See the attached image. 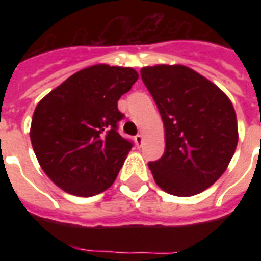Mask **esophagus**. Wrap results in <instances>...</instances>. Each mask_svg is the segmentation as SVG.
Here are the masks:
<instances>
[{
    "mask_svg": "<svg viewBox=\"0 0 261 261\" xmlns=\"http://www.w3.org/2000/svg\"><path fill=\"white\" fill-rule=\"evenodd\" d=\"M135 142H137V146H138V147L142 146V142H143V135H142V134L135 135Z\"/></svg>",
    "mask_w": 261,
    "mask_h": 261,
    "instance_id": "obj_1",
    "label": "esophagus"
}]
</instances>
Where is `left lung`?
<instances>
[{"label":"left lung","instance_id":"obj_1","mask_svg":"<svg viewBox=\"0 0 261 261\" xmlns=\"http://www.w3.org/2000/svg\"><path fill=\"white\" fill-rule=\"evenodd\" d=\"M165 128V151L149 163L165 192L192 196L213 186L226 171L239 142L233 104L217 85L182 65L141 70Z\"/></svg>","mask_w":261,"mask_h":261}]
</instances>
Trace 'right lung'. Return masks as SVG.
<instances>
[{"mask_svg":"<svg viewBox=\"0 0 261 261\" xmlns=\"http://www.w3.org/2000/svg\"><path fill=\"white\" fill-rule=\"evenodd\" d=\"M138 80L131 67L93 65L39 101L31 142L44 173L65 192L93 196L114 184L133 143L118 133V100Z\"/></svg>","mask_w":261,"mask_h":261,"instance_id":"right-lung-1","label":"right lung"}]
</instances>
